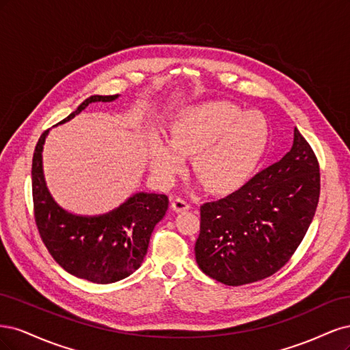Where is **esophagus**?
Listing matches in <instances>:
<instances>
[{
	"label": "esophagus",
	"instance_id": "obj_1",
	"mask_svg": "<svg viewBox=\"0 0 350 350\" xmlns=\"http://www.w3.org/2000/svg\"><path fill=\"white\" fill-rule=\"evenodd\" d=\"M172 208H174V211H176V213H179V211L189 210L191 208V206H189L184 198L175 197V198H172Z\"/></svg>",
	"mask_w": 350,
	"mask_h": 350
}]
</instances>
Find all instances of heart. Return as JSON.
I'll return each instance as SVG.
<instances>
[{
    "label": "heart",
    "instance_id": "1",
    "mask_svg": "<svg viewBox=\"0 0 350 350\" xmlns=\"http://www.w3.org/2000/svg\"><path fill=\"white\" fill-rule=\"evenodd\" d=\"M270 126L266 116L243 112L228 100H210L179 111L169 140L149 146L153 172L163 183L185 169V156H194L196 175L211 193L229 194L256 174L267 150Z\"/></svg>",
    "mask_w": 350,
    "mask_h": 350
}]
</instances>
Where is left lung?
<instances>
[{
    "label": "left lung",
    "mask_w": 350,
    "mask_h": 350,
    "mask_svg": "<svg viewBox=\"0 0 350 350\" xmlns=\"http://www.w3.org/2000/svg\"><path fill=\"white\" fill-rule=\"evenodd\" d=\"M320 197L317 157L295 126L293 144L278 163L238 191L200 207L196 260L228 286L266 279L299 247Z\"/></svg>",
    "instance_id": "8db88e82"
}]
</instances>
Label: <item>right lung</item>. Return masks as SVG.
<instances>
[{
    "instance_id": "1",
    "label": "right lung",
    "mask_w": 350,
    "mask_h": 350,
    "mask_svg": "<svg viewBox=\"0 0 350 350\" xmlns=\"http://www.w3.org/2000/svg\"><path fill=\"white\" fill-rule=\"evenodd\" d=\"M118 98L120 94H94L59 124L68 122L90 103ZM48 133L40 135L31 163L35 220L42 241L54 260L72 276L99 284L129 278L142 266L152 232L166 215L169 198L165 194L135 193L102 215L84 216L68 211L52 197L44 175L42 152Z\"/></svg>"
}]
</instances>
